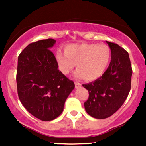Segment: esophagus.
<instances>
[{"label": "esophagus", "instance_id": "obj_1", "mask_svg": "<svg viewBox=\"0 0 146 146\" xmlns=\"http://www.w3.org/2000/svg\"><path fill=\"white\" fill-rule=\"evenodd\" d=\"M75 86H76V88H79V87H80V86H81V84H80V83L77 82H75Z\"/></svg>", "mask_w": 146, "mask_h": 146}]
</instances>
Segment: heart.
<instances>
[{
  "label": "heart",
  "mask_w": 146,
  "mask_h": 146,
  "mask_svg": "<svg viewBox=\"0 0 146 146\" xmlns=\"http://www.w3.org/2000/svg\"><path fill=\"white\" fill-rule=\"evenodd\" d=\"M65 52L58 50L55 59L59 68L63 74L68 75L76 64L75 76L87 81H93L100 78L106 70L111 52L105 44L82 43L67 45Z\"/></svg>",
  "instance_id": "1"
}]
</instances>
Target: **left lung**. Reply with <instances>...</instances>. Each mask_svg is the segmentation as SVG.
<instances>
[{"label":"left lung","instance_id":"8db88e82","mask_svg":"<svg viewBox=\"0 0 146 146\" xmlns=\"http://www.w3.org/2000/svg\"><path fill=\"white\" fill-rule=\"evenodd\" d=\"M106 42L111 52L108 68L98 79L82 84L89 94L84 102L86 113L98 119L110 117L122 106L130 91L132 75L127 51L118 44Z\"/></svg>","mask_w":146,"mask_h":146}]
</instances>
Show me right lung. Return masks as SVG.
<instances>
[{
  "mask_svg": "<svg viewBox=\"0 0 146 146\" xmlns=\"http://www.w3.org/2000/svg\"><path fill=\"white\" fill-rule=\"evenodd\" d=\"M53 39L31 43L18 57L17 71L19 100L29 113L43 121H52L62 113L75 84L58 69L50 49Z\"/></svg>",
  "mask_w": 146,
  "mask_h": 146,
  "instance_id": "right-lung-1",
  "label": "right lung"
}]
</instances>
